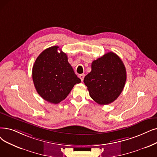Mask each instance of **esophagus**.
<instances>
[{
	"label": "esophagus",
	"instance_id": "esophagus-1",
	"mask_svg": "<svg viewBox=\"0 0 157 157\" xmlns=\"http://www.w3.org/2000/svg\"><path fill=\"white\" fill-rule=\"evenodd\" d=\"M84 78H85V74H80V75H79V78L81 79V81H83Z\"/></svg>",
	"mask_w": 157,
	"mask_h": 157
}]
</instances>
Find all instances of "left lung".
Segmentation results:
<instances>
[{
    "mask_svg": "<svg viewBox=\"0 0 157 157\" xmlns=\"http://www.w3.org/2000/svg\"><path fill=\"white\" fill-rule=\"evenodd\" d=\"M126 71L121 59L109 52L93 61L92 71L84 78L91 98L101 105L116 99L124 87Z\"/></svg>",
    "mask_w": 157,
    "mask_h": 157,
    "instance_id": "left-lung-1",
    "label": "left lung"
}]
</instances>
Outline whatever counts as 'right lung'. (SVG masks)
I'll return each instance as SVG.
<instances>
[{"label":"right lung","instance_id":"obj_1","mask_svg":"<svg viewBox=\"0 0 157 157\" xmlns=\"http://www.w3.org/2000/svg\"><path fill=\"white\" fill-rule=\"evenodd\" d=\"M58 48L52 46L45 49L36 58L32 71L38 94L53 104L64 100L74 86L81 82L68 62L67 54L62 51L58 52Z\"/></svg>","mask_w":157,"mask_h":157}]
</instances>
